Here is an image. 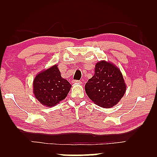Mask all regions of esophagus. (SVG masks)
<instances>
[{
	"label": "esophagus",
	"mask_w": 157,
	"mask_h": 157,
	"mask_svg": "<svg viewBox=\"0 0 157 157\" xmlns=\"http://www.w3.org/2000/svg\"><path fill=\"white\" fill-rule=\"evenodd\" d=\"M72 82L73 84H76V83H81V81L79 80H77V79H73V80H72Z\"/></svg>",
	"instance_id": "obj_1"
}]
</instances>
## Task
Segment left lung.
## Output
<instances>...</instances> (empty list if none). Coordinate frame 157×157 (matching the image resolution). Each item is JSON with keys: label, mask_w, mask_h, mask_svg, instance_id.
I'll return each mask as SVG.
<instances>
[{"label": "left lung", "mask_w": 157, "mask_h": 157, "mask_svg": "<svg viewBox=\"0 0 157 157\" xmlns=\"http://www.w3.org/2000/svg\"><path fill=\"white\" fill-rule=\"evenodd\" d=\"M126 91V85L120 70L105 61L95 65V73L85 84L87 96L96 105L110 108L117 105Z\"/></svg>", "instance_id": "8db88e82"}]
</instances>
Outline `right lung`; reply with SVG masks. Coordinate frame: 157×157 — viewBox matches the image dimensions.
Masks as SVG:
<instances>
[{
  "instance_id": "right-lung-1",
  "label": "right lung",
  "mask_w": 157,
  "mask_h": 157,
  "mask_svg": "<svg viewBox=\"0 0 157 157\" xmlns=\"http://www.w3.org/2000/svg\"><path fill=\"white\" fill-rule=\"evenodd\" d=\"M70 87L71 85L62 78L56 65L39 73L33 81L35 98L42 105L48 107L55 106L64 100Z\"/></svg>"
}]
</instances>
